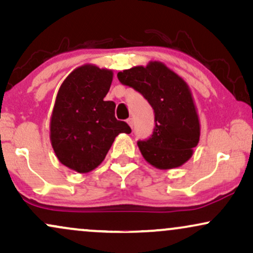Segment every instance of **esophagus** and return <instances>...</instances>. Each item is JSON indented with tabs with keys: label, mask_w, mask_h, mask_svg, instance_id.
<instances>
[{
	"label": "esophagus",
	"mask_w": 253,
	"mask_h": 253,
	"mask_svg": "<svg viewBox=\"0 0 253 253\" xmlns=\"http://www.w3.org/2000/svg\"><path fill=\"white\" fill-rule=\"evenodd\" d=\"M127 124L129 125V127H130V128H133V119H132V118L127 119Z\"/></svg>",
	"instance_id": "esophagus-1"
}]
</instances>
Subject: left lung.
<instances>
[{
  "label": "left lung",
  "mask_w": 253,
  "mask_h": 253,
  "mask_svg": "<svg viewBox=\"0 0 253 253\" xmlns=\"http://www.w3.org/2000/svg\"><path fill=\"white\" fill-rule=\"evenodd\" d=\"M118 78L140 92L155 110L153 134L138 141L145 161L161 170L189 161L200 140V120L185 81L161 62L120 71Z\"/></svg>",
  "instance_id": "left-lung-1"
}]
</instances>
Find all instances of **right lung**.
Here are the masks:
<instances>
[{"mask_svg": "<svg viewBox=\"0 0 253 253\" xmlns=\"http://www.w3.org/2000/svg\"><path fill=\"white\" fill-rule=\"evenodd\" d=\"M113 71L85 64L75 69L60 85L52 110L50 139L58 161L85 173L106 158L120 133H130L115 118V103L104 101Z\"/></svg>", "mask_w": 253, "mask_h": 253, "instance_id": "1", "label": "right lung"}]
</instances>
